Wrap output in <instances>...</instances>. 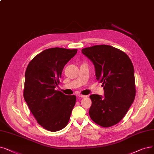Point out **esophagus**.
<instances>
[{"label": "esophagus", "instance_id": "1", "mask_svg": "<svg viewBox=\"0 0 154 154\" xmlns=\"http://www.w3.org/2000/svg\"><path fill=\"white\" fill-rule=\"evenodd\" d=\"M78 96H79V97H82V98H83V97H87L86 96L82 95V94H79V95H78Z\"/></svg>", "mask_w": 154, "mask_h": 154}]
</instances>
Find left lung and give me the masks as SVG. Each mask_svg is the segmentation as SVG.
<instances>
[{
    "mask_svg": "<svg viewBox=\"0 0 154 154\" xmlns=\"http://www.w3.org/2000/svg\"><path fill=\"white\" fill-rule=\"evenodd\" d=\"M82 52L94 65L96 79L104 91V97L90 96V117L103 127L112 126L123 118L135 99L133 63L125 52L109 45H95Z\"/></svg>",
    "mask_w": 154,
    "mask_h": 154,
    "instance_id": "left-lung-1",
    "label": "left lung"
}]
</instances>
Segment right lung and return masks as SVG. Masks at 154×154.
Wrapping results in <instances>:
<instances>
[{
	"instance_id": "obj_1",
	"label": "right lung",
	"mask_w": 154,
	"mask_h": 154,
	"mask_svg": "<svg viewBox=\"0 0 154 154\" xmlns=\"http://www.w3.org/2000/svg\"><path fill=\"white\" fill-rule=\"evenodd\" d=\"M77 50L62 48L46 49L32 58L25 72L24 98L43 128L60 130L68 124L76 96L55 90L64 66Z\"/></svg>"
}]
</instances>
